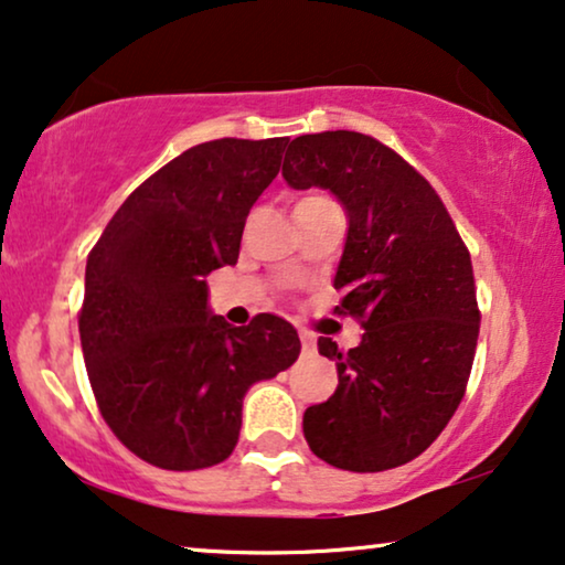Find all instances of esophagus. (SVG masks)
I'll return each mask as SVG.
<instances>
[{"instance_id":"1","label":"esophagus","mask_w":565,"mask_h":565,"mask_svg":"<svg viewBox=\"0 0 565 565\" xmlns=\"http://www.w3.org/2000/svg\"><path fill=\"white\" fill-rule=\"evenodd\" d=\"M299 341H302V351L305 353H312L315 351V335L312 333H307V330H299Z\"/></svg>"}]
</instances>
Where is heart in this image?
I'll list each match as a JSON object with an SVG mask.
<instances>
[{"label": "heart", "mask_w": 565, "mask_h": 565, "mask_svg": "<svg viewBox=\"0 0 565 565\" xmlns=\"http://www.w3.org/2000/svg\"><path fill=\"white\" fill-rule=\"evenodd\" d=\"M315 199H322V195H310V199H305V201H315Z\"/></svg>", "instance_id": "1"}]
</instances>
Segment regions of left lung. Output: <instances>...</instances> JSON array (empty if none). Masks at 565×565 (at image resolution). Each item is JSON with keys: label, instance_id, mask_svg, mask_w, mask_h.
<instances>
[{"label": "left lung", "instance_id": "left-lung-1", "mask_svg": "<svg viewBox=\"0 0 565 565\" xmlns=\"http://www.w3.org/2000/svg\"><path fill=\"white\" fill-rule=\"evenodd\" d=\"M281 175L343 206L349 232L333 287L364 328L345 353L318 338L338 387L305 411L307 445L353 472L411 462L455 416L470 377L480 312L468 247L428 180L366 134L297 137Z\"/></svg>", "mask_w": 565, "mask_h": 565}]
</instances>
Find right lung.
<instances>
[{
	"label": "right lung",
	"instance_id": "add662e5",
	"mask_svg": "<svg viewBox=\"0 0 565 565\" xmlns=\"http://www.w3.org/2000/svg\"><path fill=\"white\" fill-rule=\"evenodd\" d=\"M287 141L185 149L124 201L87 258L79 338L89 385L113 434L162 470L227 460L247 390L302 349L276 315L243 328L212 315L204 281L237 263L247 214Z\"/></svg>",
	"mask_w": 565,
	"mask_h": 565
}]
</instances>
